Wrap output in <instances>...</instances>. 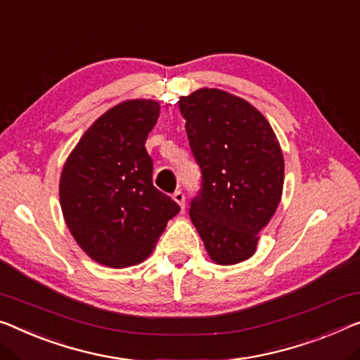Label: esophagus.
Instances as JSON below:
<instances>
[{
    "instance_id": "1",
    "label": "esophagus",
    "mask_w": 360,
    "mask_h": 360,
    "mask_svg": "<svg viewBox=\"0 0 360 360\" xmlns=\"http://www.w3.org/2000/svg\"><path fill=\"white\" fill-rule=\"evenodd\" d=\"M173 198H174V202L178 203V205H179L181 208H184V205H186V197H184V194H182L181 191H176L174 194H173Z\"/></svg>"
}]
</instances>
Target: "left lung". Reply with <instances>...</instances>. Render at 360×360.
<instances>
[{"instance_id":"obj_1","label":"left lung","mask_w":360,"mask_h":360,"mask_svg":"<svg viewBox=\"0 0 360 360\" xmlns=\"http://www.w3.org/2000/svg\"><path fill=\"white\" fill-rule=\"evenodd\" d=\"M178 103L202 171L191 219L214 264H239L255 254L257 234L280 205V142L255 106L224 90L198 89Z\"/></svg>"}]
</instances>
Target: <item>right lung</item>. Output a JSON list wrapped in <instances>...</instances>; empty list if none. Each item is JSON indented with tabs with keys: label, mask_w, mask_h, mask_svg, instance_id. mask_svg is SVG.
<instances>
[{
	"label": "right lung",
	"mask_w": 360,
	"mask_h": 360,
	"mask_svg": "<svg viewBox=\"0 0 360 360\" xmlns=\"http://www.w3.org/2000/svg\"><path fill=\"white\" fill-rule=\"evenodd\" d=\"M160 103L126 100L101 115L69 155L60 179V203L72 238L96 264L137 265L152 254L166 223L179 213L152 182L146 150Z\"/></svg>",
	"instance_id": "add662e5"
}]
</instances>
